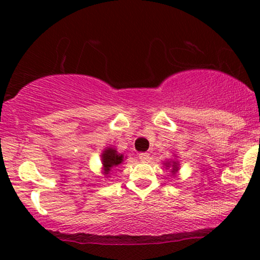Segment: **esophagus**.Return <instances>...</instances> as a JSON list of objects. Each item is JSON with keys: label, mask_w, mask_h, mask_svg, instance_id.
<instances>
[{"label": "esophagus", "mask_w": 260, "mask_h": 260, "mask_svg": "<svg viewBox=\"0 0 260 260\" xmlns=\"http://www.w3.org/2000/svg\"><path fill=\"white\" fill-rule=\"evenodd\" d=\"M138 157L140 161H143V162H147V161L150 160V155H149L148 153H140L138 155Z\"/></svg>", "instance_id": "obj_1"}]
</instances>
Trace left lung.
Masks as SVG:
<instances>
[{
	"instance_id": "8db88e82",
	"label": "left lung",
	"mask_w": 260,
	"mask_h": 260,
	"mask_svg": "<svg viewBox=\"0 0 260 260\" xmlns=\"http://www.w3.org/2000/svg\"><path fill=\"white\" fill-rule=\"evenodd\" d=\"M166 166H168V168H170V162L169 164H166ZM171 166H172V174H175V172H177V170H178V165H177V162H176V161H172V164H171Z\"/></svg>"
}]
</instances>
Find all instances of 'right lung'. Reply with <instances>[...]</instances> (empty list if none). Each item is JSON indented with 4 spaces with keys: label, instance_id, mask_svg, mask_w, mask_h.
<instances>
[{
    "label": "right lung",
    "instance_id": "obj_1",
    "mask_svg": "<svg viewBox=\"0 0 260 260\" xmlns=\"http://www.w3.org/2000/svg\"><path fill=\"white\" fill-rule=\"evenodd\" d=\"M101 161H103L104 174H109L111 169L116 168L123 161V155L118 154L117 150L113 148H107L101 154Z\"/></svg>",
    "mask_w": 260,
    "mask_h": 260
}]
</instances>
